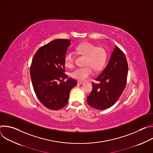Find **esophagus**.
I'll return each instance as SVG.
<instances>
[{
  "mask_svg": "<svg viewBox=\"0 0 153 153\" xmlns=\"http://www.w3.org/2000/svg\"><path fill=\"white\" fill-rule=\"evenodd\" d=\"M83 83H84V82L80 81V80H78V81H77V84H78V85H81V84H83Z\"/></svg>",
  "mask_w": 153,
  "mask_h": 153,
  "instance_id": "34e87169",
  "label": "esophagus"
}]
</instances>
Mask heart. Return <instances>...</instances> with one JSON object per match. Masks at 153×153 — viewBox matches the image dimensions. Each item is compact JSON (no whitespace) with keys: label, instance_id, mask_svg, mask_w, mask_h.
Masks as SVG:
<instances>
[{"label":"heart","instance_id":"obj_1","mask_svg":"<svg viewBox=\"0 0 153 153\" xmlns=\"http://www.w3.org/2000/svg\"><path fill=\"white\" fill-rule=\"evenodd\" d=\"M76 50L78 53L86 56L85 65L87 66L75 69L71 73L74 78L84 80L93 74V68L99 71L103 67L106 60V52L103 48H98L91 43L84 42L79 44L76 47ZM74 60V53L72 51L67 52L64 57L65 66L68 68L73 67Z\"/></svg>","mask_w":153,"mask_h":153}]
</instances>
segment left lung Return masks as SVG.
I'll list each match as a JSON object with an SVG mask.
<instances>
[{
	"instance_id": "obj_1",
	"label": "left lung",
	"mask_w": 153,
	"mask_h": 153,
	"mask_svg": "<svg viewBox=\"0 0 153 153\" xmlns=\"http://www.w3.org/2000/svg\"><path fill=\"white\" fill-rule=\"evenodd\" d=\"M128 67L124 53L116 45L106 67L96 78L88 104L98 110L112 106L119 99L126 84Z\"/></svg>"
}]
</instances>
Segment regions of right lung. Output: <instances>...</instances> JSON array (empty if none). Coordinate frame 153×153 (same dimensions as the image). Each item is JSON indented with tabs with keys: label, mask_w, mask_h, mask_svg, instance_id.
Wrapping results in <instances>:
<instances>
[{
	"label": "right lung",
	"mask_w": 153,
	"mask_h": 153,
	"mask_svg": "<svg viewBox=\"0 0 153 153\" xmlns=\"http://www.w3.org/2000/svg\"><path fill=\"white\" fill-rule=\"evenodd\" d=\"M71 40L56 39L40 47L33 57L30 75L34 92L47 108L58 110L68 103L77 82L64 73V57ZM64 79L67 81L64 82ZM58 81H60L58 83Z\"/></svg>",
	"instance_id": "obj_1"
}]
</instances>
